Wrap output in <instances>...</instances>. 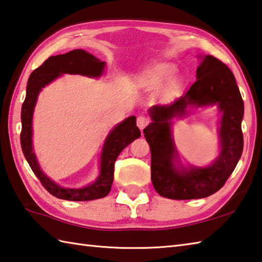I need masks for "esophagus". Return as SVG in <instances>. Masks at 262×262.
Segmentation results:
<instances>
[{
  "label": "esophagus",
  "instance_id": "34e87169",
  "mask_svg": "<svg viewBox=\"0 0 262 262\" xmlns=\"http://www.w3.org/2000/svg\"><path fill=\"white\" fill-rule=\"evenodd\" d=\"M149 124V119L145 115H139L137 119V125L140 130H143Z\"/></svg>",
  "mask_w": 262,
  "mask_h": 262
}]
</instances>
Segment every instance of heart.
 Returning a JSON list of instances; mask_svg holds the SVG:
<instances>
[{
  "instance_id": "b5f03b06",
  "label": "heart",
  "mask_w": 262,
  "mask_h": 262,
  "mask_svg": "<svg viewBox=\"0 0 262 262\" xmlns=\"http://www.w3.org/2000/svg\"><path fill=\"white\" fill-rule=\"evenodd\" d=\"M174 69L172 67H162L143 76L140 79V82L145 86H157L166 81L168 78L172 77Z\"/></svg>"
}]
</instances>
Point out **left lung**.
<instances>
[{
	"instance_id": "obj_1",
	"label": "left lung",
	"mask_w": 262,
	"mask_h": 262,
	"mask_svg": "<svg viewBox=\"0 0 262 262\" xmlns=\"http://www.w3.org/2000/svg\"><path fill=\"white\" fill-rule=\"evenodd\" d=\"M208 104H217L222 112L220 155L206 168L176 167L171 121L187 115L190 107ZM149 114L152 122L143 133L151 151V182L159 194L174 200L200 199L213 194L225 184L243 151L241 123L244 114L242 96L228 67L206 55L196 69V81L188 92L170 104L154 105Z\"/></svg>"
}]
</instances>
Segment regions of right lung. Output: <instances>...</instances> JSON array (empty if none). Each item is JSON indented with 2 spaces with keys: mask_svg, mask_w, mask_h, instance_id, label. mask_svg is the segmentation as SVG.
<instances>
[{
  "mask_svg": "<svg viewBox=\"0 0 262 262\" xmlns=\"http://www.w3.org/2000/svg\"><path fill=\"white\" fill-rule=\"evenodd\" d=\"M105 62L89 54L83 50H73L67 54L51 56L31 72L27 83L26 98L21 108V123L23 129L20 133L21 148L30 168L40 181L41 185L52 195L58 199L70 201H88L100 199L107 195L111 191L114 178V164L120 152L130 143L141 136L136 123V117L130 116L122 123L117 124L110 132L104 143L100 159V173L94 183L80 189H67L57 185L42 173L33 150V113L40 90L53 80L63 73L82 74L93 78H98L104 71Z\"/></svg>",
  "mask_w": 262,
  "mask_h": 262,
  "instance_id": "add662e5",
  "label": "right lung"
}]
</instances>
